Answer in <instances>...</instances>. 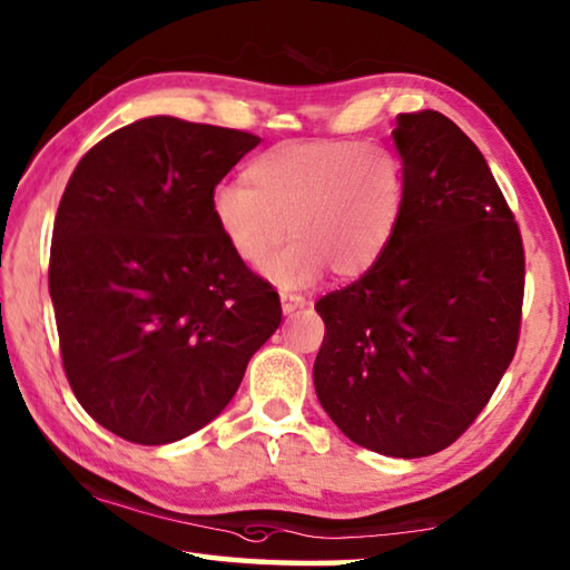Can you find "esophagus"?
<instances>
[{
    "instance_id": "esophagus-1",
    "label": "esophagus",
    "mask_w": 570,
    "mask_h": 570,
    "mask_svg": "<svg viewBox=\"0 0 570 570\" xmlns=\"http://www.w3.org/2000/svg\"><path fill=\"white\" fill-rule=\"evenodd\" d=\"M308 302L302 296V294H292V292H284L282 294V308L284 314H294L298 312V308H304Z\"/></svg>"
}]
</instances>
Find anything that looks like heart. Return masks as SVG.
I'll use <instances>...</instances> for the list:
<instances>
[{
  "label": "heart",
  "mask_w": 570,
  "mask_h": 570,
  "mask_svg": "<svg viewBox=\"0 0 570 570\" xmlns=\"http://www.w3.org/2000/svg\"><path fill=\"white\" fill-rule=\"evenodd\" d=\"M246 183L210 193V218L230 254L264 268L294 240L272 274L308 286L324 268L340 282L360 278L387 254L404 210L402 158L377 140H288L246 166Z\"/></svg>",
  "instance_id": "heart-1"
}]
</instances>
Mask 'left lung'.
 Segmentation results:
<instances>
[{
	"label": "left lung",
	"mask_w": 570,
	"mask_h": 570,
	"mask_svg": "<svg viewBox=\"0 0 570 570\" xmlns=\"http://www.w3.org/2000/svg\"><path fill=\"white\" fill-rule=\"evenodd\" d=\"M392 138L407 183L400 228L377 266L314 304L326 330L314 387L352 442L410 460L450 448L513 362L525 250L455 122L402 112Z\"/></svg>",
	"instance_id": "8db88e82"
}]
</instances>
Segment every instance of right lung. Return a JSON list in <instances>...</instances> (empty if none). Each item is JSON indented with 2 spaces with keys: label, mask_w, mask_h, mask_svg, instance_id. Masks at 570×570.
Segmentation results:
<instances>
[{
  "label": "right lung",
  "mask_w": 570,
  "mask_h": 570,
  "mask_svg": "<svg viewBox=\"0 0 570 570\" xmlns=\"http://www.w3.org/2000/svg\"><path fill=\"white\" fill-rule=\"evenodd\" d=\"M258 140L156 115L102 138L67 180L50 248L62 366L85 412L135 445L214 420L282 324L276 288L210 218V193Z\"/></svg>",
  "instance_id": "right-lung-1"
}]
</instances>
